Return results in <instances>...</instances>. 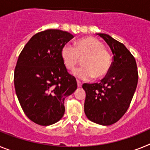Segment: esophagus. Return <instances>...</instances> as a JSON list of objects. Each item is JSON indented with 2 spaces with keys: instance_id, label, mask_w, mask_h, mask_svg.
Segmentation results:
<instances>
[{
  "instance_id": "34e87169",
  "label": "esophagus",
  "mask_w": 150,
  "mask_h": 150,
  "mask_svg": "<svg viewBox=\"0 0 150 150\" xmlns=\"http://www.w3.org/2000/svg\"><path fill=\"white\" fill-rule=\"evenodd\" d=\"M76 82H77V86L79 87V88H80V87H82V83L79 80H76Z\"/></svg>"
}]
</instances>
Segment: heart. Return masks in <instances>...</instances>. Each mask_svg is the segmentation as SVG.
<instances>
[{"mask_svg":"<svg viewBox=\"0 0 150 150\" xmlns=\"http://www.w3.org/2000/svg\"><path fill=\"white\" fill-rule=\"evenodd\" d=\"M61 55L69 71H73L83 59L82 67L74 71V76L83 80L103 78L109 73L112 64L110 52L96 38H85L76 43V46L67 43L62 47Z\"/></svg>","mask_w":150,"mask_h":150,"instance_id":"1","label":"heart"}]
</instances>
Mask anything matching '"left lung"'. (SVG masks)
Returning a JSON list of instances; mask_svg holds the SVG:
<instances>
[{"mask_svg":"<svg viewBox=\"0 0 150 150\" xmlns=\"http://www.w3.org/2000/svg\"><path fill=\"white\" fill-rule=\"evenodd\" d=\"M113 54L109 73L100 83H84V111L90 121L110 125L121 119L129 107L138 81L134 57L123 43L106 34H97Z\"/></svg>","mask_w":150,"mask_h":150,"instance_id":"obj_1","label":"left lung"}]
</instances>
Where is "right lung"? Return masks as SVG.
Returning <instances> with one entry per match:
<instances>
[{"label":"right lung","mask_w":150,"mask_h":150,"mask_svg":"<svg viewBox=\"0 0 150 150\" xmlns=\"http://www.w3.org/2000/svg\"><path fill=\"white\" fill-rule=\"evenodd\" d=\"M74 36L48 29L34 34L18 56L14 86L20 105L29 120L47 126L64 114V101L77 88L61 55L62 49Z\"/></svg>","instance_id":"add662e5"}]
</instances>
